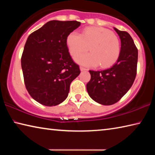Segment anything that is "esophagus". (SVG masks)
<instances>
[{
    "label": "esophagus",
    "mask_w": 155,
    "mask_h": 155,
    "mask_svg": "<svg viewBox=\"0 0 155 155\" xmlns=\"http://www.w3.org/2000/svg\"><path fill=\"white\" fill-rule=\"evenodd\" d=\"M80 70H81V72H83V71H86V70H87V69H86V68H83V67H80Z\"/></svg>",
    "instance_id": "esophagus-1"
}]
</instances>
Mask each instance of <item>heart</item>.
Wrapping results in <instances>:
<instances>
[{"label":"heart","instance_id":"b5f03b06","mask_svg":"<svg viewBox=\"0 0 155 155\" xmlns=\"http://www.w3.org/2000/svg\"><path fill=\"white\" fill-rule=\"evenodd\" d=\"M66 44L72 56L87 51L90 46V54L74 57L77 63L86 66H111L118 59L121 51L119 38L111 31L101 27L86 28L81 35L73 31L68 35Z\"/></svg>","mask_w":155,"mask_h":155}]
</instances>
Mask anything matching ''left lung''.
Wrapping results in <instances>:
<instances>
[{
  "label": "left lung",
  "instance_id": "8db88e82",
  "mask_svg": "<svg viewBox=\"0 0 155 155\" xmlns=\"http://www.w3.org/2000/svg\"><path fill=\"white\" fill-rule=\"evenodd\" d=\"M121 41V51L117 62L101 71L90 70L91 79L86 87L89 96L103 105L115 104L130 90L137 74L138 51L126 31L114 27Z\"/></svg>",
  "mask_w": 155,
  "mask_h": 155
}]
</instances>
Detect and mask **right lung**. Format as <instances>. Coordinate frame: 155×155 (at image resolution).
I'll return each mask as SVG.
<instances>
[{
    "mask_svg": "<svg viewBox=\"0 0 155 155\" xmlns=\"http://www.w3.org/2000/svg\"><path fill=\"white\" fill-rule=\"evenodd\" d=\"M78 21L51 20L28 37L21 58L26 88L43 105L56 106L68 96L70 85L81 73L66 44Z\"/></svg>",
    "mask_w": 155,
    "mask_h": 155,
    "instance_id": "right-lung-1",
    "label": "right lung"
}]
</instances>
